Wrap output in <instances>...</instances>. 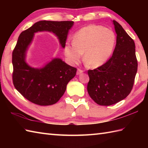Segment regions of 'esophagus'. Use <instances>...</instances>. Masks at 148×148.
Segmentation results:
<instances>
[{"instance_id": "1", "label": "esophagus", "mask_w": 148, "mask_h": 148, "mask_svg": "<svg viewBox=\"0 0 148 148\" xmlns=\"http://www.w3.org/2000/svg\"><path fill=\"white\" fill-rule=\"evenodd\" d=\"M83 70H81V69H78L77 71V75H79L81 73H83Z\"/></svg>"}]
</instances>
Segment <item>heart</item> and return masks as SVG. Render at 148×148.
<instances>
[{
  "mask_svg": "<svg viewBox=\"0 0 148 148\" xmlns=\"http://www.w3.org/2000/svg\"><path fill=\"white\" fill-rule=\"evenodd\" d=\"M115 41L111 30L96 25L84 27L74 35L73 43L65 45L66 60L71 65L77 64L84 53V62L90 67H98L111 55Z\"/></svg>",
  "mask_w": 148,
  "mask_h": 148,
  "instance_id": "obj_1",
  "label": "heart"
}]
</instances>
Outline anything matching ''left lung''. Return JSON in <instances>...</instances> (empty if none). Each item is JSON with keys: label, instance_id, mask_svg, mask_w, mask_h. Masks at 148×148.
I'll list each match as a JSON object with an SVG mask.
<instances>
[{"label": "left lung", "instance_id": "8db88e82", "mask_svg": "<svg viewBox=\"0 0 148 148\" xmlns=\"http://www.w3.org/2000/svg\"><path fill=\"white\" fill-rule=\"evenodd\" d=\"M113 24L117 36L112 56L104 64L88 71V92L100 106H111L126 98L132 90L137 71L134 40L117 21L113 20Z\"/></svg>", "mask_w": 148, "mask_h": 148}]
</instances>
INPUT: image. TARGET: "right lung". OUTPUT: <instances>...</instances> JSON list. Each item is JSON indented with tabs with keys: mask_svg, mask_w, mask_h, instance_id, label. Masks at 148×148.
<instances>
[{
	"mask_svg": "<svg viewBox=\"0 0 148 148\" xmlns=\"http://www.w3.org/2000/svg\"><path fill=\"white\" fill-rule=\"evenodd\" d=\"M72 21H39L22 32L12 53V83L22 96L35 104L50 106L64 95L68 83L76 76L77 69L55 58L42 69L29 67L25 62V53L35 32L49 31L58 36L64 48Z\"/></svg>",
	"mask_w": 148,
	"mask_h": 148,
	"instance_id": "obj_1",
	"label": "right lung"
}]
</instances>
